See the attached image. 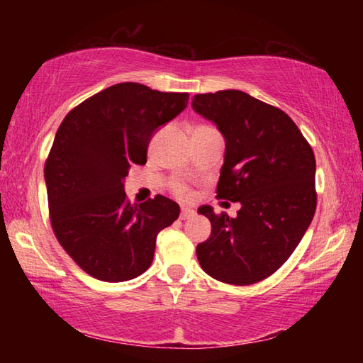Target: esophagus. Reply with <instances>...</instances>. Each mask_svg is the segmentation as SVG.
Instances as JSON below:
<instances>
[{"label":"esophagus","mask_w":363,"mask_h":363,"mask_svg":"<svg viewBox=\"0 0 363 363\" xmlns=\"http://www.w3.org/2000/svg\"><path fill=\"white\" fill-rule=\"evenodd\" d=\"M195 214V211L192 210V208H182L181 210V219H189V218H192Z\"/></svg>","instance_id":"esophagus-1"}]
</instances>
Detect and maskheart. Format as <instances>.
<instances>
[{
  "mask_svg": "<svg viewBox=\"0 0 363 363\" xmlns=\"http://www.w3.org/2000/svg\"><path fill=\"white\" fill-rule=\"evenodd\" d=\"M173 192H174L177 196H181V199H187V196H190L189 187L186 186V184H182V182H176V184H174V186H173Z\"/></svg>",
  "mask_w": 363,
  "mask_h": 363,
  "instance_id": "heart-1",
  "label": "heart"
}]
</instances>
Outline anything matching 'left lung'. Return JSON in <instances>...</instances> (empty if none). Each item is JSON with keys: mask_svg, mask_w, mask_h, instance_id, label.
Segmentation results:
<instances>
[{"mask_svg": "<svg viewBox=\"0 0 363 363\" xmlns=\"http://www.w3.org/2000/svg\"><path fill=\"white\" fill-rule=\"evenodd\" d=\"M192 108L224 138L218 196L242 205L235 218L199 208L211 235L196 245V257L219 281L256 284L281 267L312 223L314 152L290 116L243 91L195 94Z\"/></svg>", "mask_w": 363, "mask_h": 363, "instance_id": "left-lung-1", "label": "left lung"}]
</instances>
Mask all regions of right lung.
Returning a JSON list of instances; mask_svg holds the SVG:
<instances>
[{"label": "right lung", "mask_w": 363, "mask_h": 363, "mask_svg": "<svg viewBox=\"0 0 363 363\" xmlns=\"http://www.w3.org/2000/svg\"><path fill=\"white\" fill-rule=\"evenodd\" d=\"M187 101V93L120 83L60 123L45 164L49 216L59 243L91 277H139L153 261L158 232L179 218V205L163 195L131 205L125 177L133 164H145L153 134Z\"/></svg>", "instance_id": "obj_1"}]
</instances>
